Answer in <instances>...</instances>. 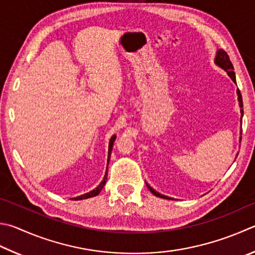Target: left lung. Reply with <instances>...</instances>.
Segmentation results:
<instances>
[{
	"mask_svg": "<svg viewBox=\"0 0 255 255\" xmlns=\"http://www.w3.org/2000/svg\"><path fill=\"white\" fill-rule=\"evenodd\" d=\"M215 64H217V66H219L220 68H222L223 69V70H225L226 72H228V75H229V77L231 78V79L233 80V82L234 83H237V80H235V73H234V71H233V64H232V62H231V60H230V58H229V55H228V53L225 52L224 50H222V49H220V50H217V52H216V57H215ZM238 99H239V105H240V108H242L243 107V101H242V96H241V92H240V90L238 89ZM242 116H243V109H241V120H242ZM147 185V187L149 188V191L154 194L155 196H158V197H161V198H166V200H173L172 197H168V196H166V195H163V194H159L158 192H156L154 188H151L149 185L148 184H146Z\"/></svg>",
	"mask_w": 255,
	"mask_h": 255,
	"instance_id": "1",
	"label": "left lung"
}]
</instances>
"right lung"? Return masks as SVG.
Returning a JSON list of instances; mask_svg holds the SVG:
<instances>
[{"label": "right lung", "mask_w": 255, "mask_h": 255, "mask_svg": "<svg viewBox=\"0 0 255 255\" xmlns=\"http://www.w3.org/2000/svg\"><path fill=\"white\" fill-rule=\"evenodd\" d=\"M115 139H116V136L114 135L112 138H110V141H109V147H108V160H107V169H106V173H105V177L104 179L101 180V183L97 186L95 189H92V191H90L89 193H86L83 194V195H80L78 197H73L71 198V200L73 201H80V200H86V198H90V197H94V196H97L98 194L100 193L101 189L104 188V186L106 185V182H107V175H108V164H109V160H110V155H112V150H113V146H114V142H115Z\"/></svg>", "instance_id": "obj_1"}]
</instances>
